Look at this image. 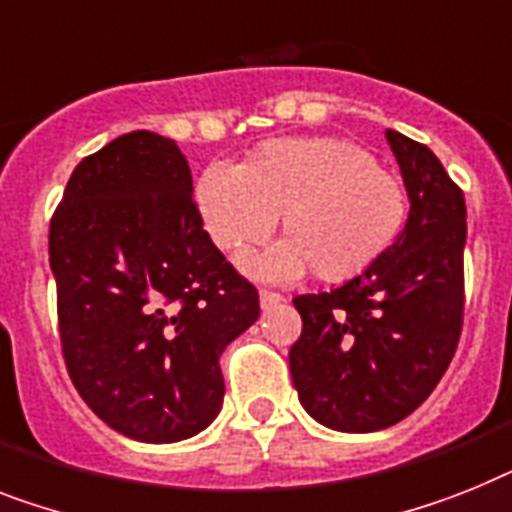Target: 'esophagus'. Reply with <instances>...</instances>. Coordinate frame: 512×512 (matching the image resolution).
<instances>
[{
    "instance_id": "1",
    "label": "esophagus",
    "mask_w": 512,
    "mask_h": 512,
    "mask_svg": "<svg viewBox=\"0 0 512 512\" xmlns=\"http://www.w3.org/2000/svg\"><path fill=\"white\" fill-rule=\"evenodd\" d=\"M259 301H261V308H272L277 306V303L285 301V298H282L280 293H274V290H259Z\"/></svg>"
}]
</instances>
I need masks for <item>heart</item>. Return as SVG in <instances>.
<instances>
[{"label": "heart", "instance_id": "1", "mask_svg": "<svg viewBox=\"0 0 512 512\" xmlns=\"http://www.w3.org/2000/svg\"><path fill=\"white\" fill-rule=\"evenodd\" d=\"M201 222L235 261L261 246L282 214L285 243L256 264L269 280L342 282L369 269L398 240L408 217L403 185L342 138H274L243 167L209 164L196 185Z\"/></svg>", "mask_w": 512, "mask_h": 512}]
</instances>
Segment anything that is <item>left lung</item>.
<instances>
[{
	"label": "left lung",
	"instance_id": "obj_1",
	"mask_svg": "<svg viewBox=\"0 0 512 512\" xmlns=\"http://www.w3.org/2000/svg\"><path fill=\"white\" fill-rule=\"evenodd\" d=\"M387 143L411 198L405 230L340 287L293 298L303 319L293 384L303 408L337 432H377L416 411L463 329V190L429 146L398 130Z\"/></svg>",
	"mask_w": 512,
	"mask_h": 512
}]
</instances>
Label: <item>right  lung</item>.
<instances>
[{"label":"right lung","instance_id":"right-lung-1","mask_svg":"<svg viewBox=\"0 0 512 512\" xmlns=\"http://www.w3.org/2000/svg\"><path fill=\"white\" fill-rule=\"evenodd\" d=\"M59 342L78 395L114 432L177 442L214 421L219 356L259 290L204 230L185 156L133 130L86 156L49 225Z\"/></svg>","mask_w":512,"mask_h":512}]
</instances>
